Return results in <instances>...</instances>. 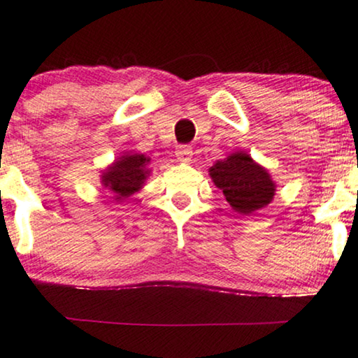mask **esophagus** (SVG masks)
<instances>
[{"mask_svg":"<svg viewBox=\"0 0 358 358\" xmlns=\"http://www.w3.org/2000/svg\"><path fill=\"white\" fill-rule=\"evenodd\" d=\"M175 155L180 162H192L193 150H192V147H189V145H180L175 150Z\"/></svg>","mask_w":358,"mask_h":358,"instance_id":"esophagus-1","label":"esophagus"}]
</instances>
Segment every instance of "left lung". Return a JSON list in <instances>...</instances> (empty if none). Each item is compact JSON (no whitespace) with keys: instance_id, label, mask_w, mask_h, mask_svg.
<instances>
[{"instance_id":"1","label":"left lung","mask_w":358,"mask_h":358,"mask_svg":"<svg viewBox=\"0 0 358 358\" xmlns=\"http://www.w3.org/2000/svg\"><path fill=\"white\" fill-rule=\"evenodd\" d=\"M210 176L234 211L250 215L273 200L275 187L268 171L252 162L248 153L238 152L216 162Z\"/></svg>"}]
</instances>
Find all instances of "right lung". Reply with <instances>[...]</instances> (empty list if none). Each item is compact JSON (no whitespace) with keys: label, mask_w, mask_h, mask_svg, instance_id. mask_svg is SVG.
Instances as JSON below:
<instances>
[{"label":"right lung","mask_w":358,"mask_h":358,"mask_svg":"<svg viewBox=\"0 0 358 358\" xmlns=\"http://www.w3.org/2000/svg\"><path fill=\"white\" fill-rule=\"evenodd\" d=\"M148 158L145 155H125L117 160L102 176V183L107 189L117 194V200L127 198L137 192L147 178V164Z\"/></svg>","instance_id":"obj_1"}]
</instances>
